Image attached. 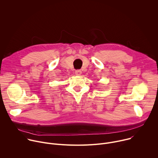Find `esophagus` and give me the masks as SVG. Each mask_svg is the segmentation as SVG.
Here are the masks:
<instances>
[{"instance_id":"obj_1","label":"esophagus","mask_w":158,"mask_h":158,"mask_svg":"<svg viewBox=\"0 0 158 158\" xmlns=\"http://www.w3.org/2000/svg\"><path fill=\"white\" fill-rule=\"evenodd\" d=\"M75 73L77 76H80L81 74H82V71L81 70H76L75 71Z\"/></svg>"}]
</instances>
